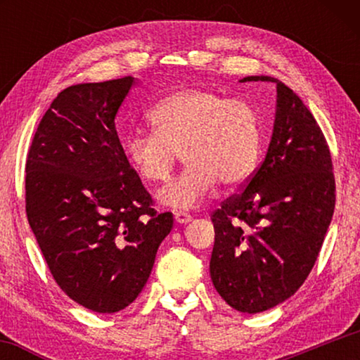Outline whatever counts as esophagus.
<instances>
[{"mask_svg": "<svg viewBox=\"0 0 360 360\" xmlns=\"http://www.w3.org/2000/svg\"><path fill=\"white\" fill-rule=\"evenodd\" d=\"M174 219L178 224H188L192 221V216L186 211H174Z\"/></svg>", "mask_w": 360, "mask_h": 360, "instance_id": "obj_1", "label": "esophagus"}]
</instances>
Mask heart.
Masks as SVG:
<instances>
[{"instance_id": "b5f03b06", "label": "heart", "mask_w": 360, "mask_h": 360, "mask_svg": "<svg viewBox=\"0 0 360 360\" xmlns=\"http://www.w3.org/2000/svg\"><path fill=\"white\" fill-rule=\"evenodd\" d=\"M152 131H133L124 141L127 162L146 182L165 181L182 150L187 167L158 188L157 200L176 210L202 203L217 182L235 186L252 173L260 150L255 109L210 89H181L148 111Z\"/></svg>"}]
</instances>
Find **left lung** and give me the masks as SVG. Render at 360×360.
Segmentation results:
<instances>
[{"mask_svg": "<svg viewBox=\"0 0 360 360\" xmlns=\"http://www.w3.org/2000/svg\"><path fill=\"white\" fill-rule=\"evenodd\" d=\"M276 84L266 155L246 188L211 214L210 273L231 308L262 313L288 300L308 278L335 210L332 157L318 122L288 85Z\"/></svg>", "mask_w": 360, "mask_h": 360, "instance_id": "8db88e82", "label": "left lung"}]
</instances>
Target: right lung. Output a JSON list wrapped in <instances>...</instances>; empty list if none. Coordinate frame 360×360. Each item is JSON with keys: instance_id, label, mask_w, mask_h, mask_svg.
Here are the masks:
<instances>
[{"instance_id": "obj_1", "label": "right lung", "mask_w": 360, "mask_h": 360, "mask_svg": "<svg viewBox=\"0 0 360 360\" xmlns=\"http://www.w3.org/2000/svg\"><path fill=\"white\" fill-rule=\"evenodd\" d=\"M136 79L60 92L36 130L25 165L27 217L53 279L95 313H117L148 283L172 212L127 162L115 114Z\"/></svg>"}]
</instances>
